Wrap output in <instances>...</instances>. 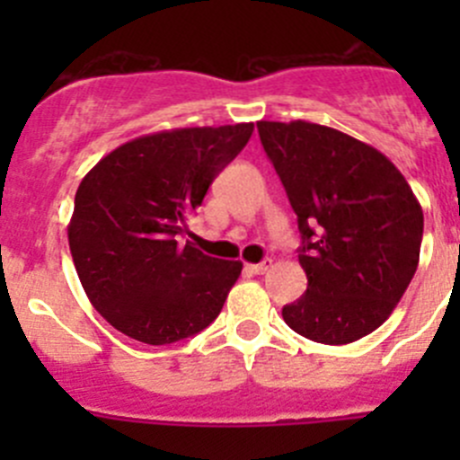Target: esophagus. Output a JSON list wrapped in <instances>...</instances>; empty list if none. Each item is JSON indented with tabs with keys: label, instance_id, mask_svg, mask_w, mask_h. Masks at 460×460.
<instances>
[{
	"label": "esophagus",
	"instance_id": "34e87169",
	"mask_svg": "<svg viewBox=\"0 0 460 460\" xmlns=\"http://www.w3.org/2000/svg\"><path fill=\"white\" fill-rule=\"evenodd\" d=\"M247 269L252 273H256V276H262V273H267L269 269H271V260H262V262L258 264H247Z\"/></svg>",
	"mask_w": 460,
	"mask_h": 460
}]
</instances>
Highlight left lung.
Segmentation results:
<instances>
[{
  "mask_svg": "<svg viewBox=\"0 0 460 460\" xmlns=\"http://www.w3.org/2000/svg\"><path fill=\"white\" fill-rule=\"evenodd\" d=\"M298 216L307 291L282 307L300 336L347 345L378 329L414 278L423 208L380 151L323 124L258 122Z\"/></svg>",
  "mask_w": 460,
  "mask_h": 460,
  "instance_id": "left-lung-1",
  "label": "left lung"
}]
</instances>
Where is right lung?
I'll use <instances>...</instances> for the list:
<instances>
[{
  "label": "right lung",
  "instance_id": "obj_1",
  "mask_svg": "<svg viewBox=\"0 0 460 460\" xmlns=\"http://www.w3.org/2000/svg\"><path fill=\"white\" fill-rule=\"evenodd\" d=\"M252 133V122L151 133L84 175L68 247L88 300L118 332L169 345L196 336L222 312L243 262L204 256L180 240Z\"/></svg>",
  "mask_w": 460,
  "mask_h": 460
}]
</instances>
